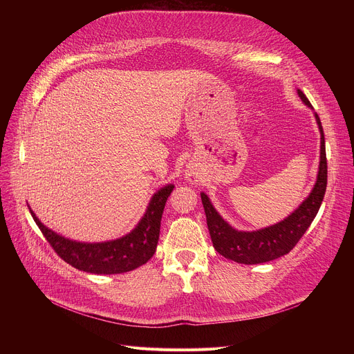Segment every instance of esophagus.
<instances>
[{
	"mask_svg": "<svg viewBox=\"0 0 354 354\" xmlns=\"http://www.w3.org/2000/svg\"><path fill=\"white\" fill-rule=\"evenodd\" d=\"M187 178H188L189 182H196L199 179V174L196 171H188Z\"/></svg>",
	"mask_w": 354,
	"mask_h": 354,
	"instance_id": "obj_1",
	"label": "esophagus"
}]
</instances>
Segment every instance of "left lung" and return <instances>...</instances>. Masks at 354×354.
I'll return each mask as SVG.
<instances>
[{"instance_id":"1","label":"left lung","mask_w":354,"mask_h":354,"mask_svg":"<svg viewBox=\"0 0 354 354\" xmlns=\"http://www.w3.org/2000/svg\"><path fill=\"white\" fill-rule=\"evenodd\" d=\"M300 99L304 104L313 109L311 103L306 97L304 93L299 88ZM320 130V165L317 180L310 195L303 201L301 205L297 208L291 215L284 221L277 224L257 230V231H238L232 228L227 221L216 212L211 203L208 195L201 194L202 205L205 209L207 224L209 235L212 239L214 248L228 259H232L239 264H261L272 261L275 258H280L288 254L299 243L300 238L304 235L307 228L311 225L313 219L317 215L320 205L323 202L326 188H327V159H326V145H324V132L317 113H314Z\"/></svg>"}]
</instances>
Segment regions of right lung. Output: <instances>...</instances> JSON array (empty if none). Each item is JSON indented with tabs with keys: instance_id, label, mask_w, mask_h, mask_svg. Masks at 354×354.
Masks as SVG:
<instances>
[{
	"instance_id": "1",
	"label": "right lung",
	"mask_w": 354,
	"mask_h": 354,
	"mask_svg": "<svg viewBox=\"0 0 354 354\" xmlns=\"http://www.w3.org/2000/svg\"><path fill=\"white\" fill-rule=\"evenodd\" d=\"M174 191V185L160 188L151 199L136 228L127 235L106 243H77L48 230L40 219L31 215L48 244L67 264L91 274H122L146 264L156 251L160 219L165 203Z\"/></svg>"
}]
</instances>
